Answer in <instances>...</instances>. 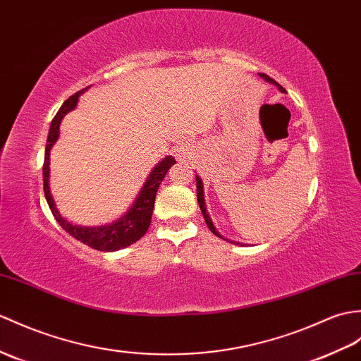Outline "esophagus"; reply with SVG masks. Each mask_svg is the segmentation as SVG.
Returning <instances> with one entry per match:
<instances>
[{
	"instance_id": "esophagus-1",
	"label": "esophagus",
	"mask_w": 361,
	"mask_h": 361,
	"mask_svg": "<svg viewBox=\"0 0 361 361\" xmlns=\"http://www.w3.org/2000/svg\"><path fill=\"white\" fill-rule=\"evenodd\" d=\"M178 157H181V155H178Z\"/></svg>"
}]
</instances>
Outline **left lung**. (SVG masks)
<instances>
[{
    "label": "left lung",
    "instance_id": "1",
    "mask_svg": "<svg viewBox=\"0 0 361 361\" xmlns=\"http://www.w3.org/2000/svg\"><path fill=\"white\" fill-rule=\"evenodd\" d=\"M259 77L262 78H264L267 82H272V85H275L276 87H279L281 92H284V89H283V86H280L279 82H275V80H272L271 77H267L266 73H259ZM197 198H198V204H200V209H201V214H203V216H204V221H206V224H207V228L211 229V232L212 233H215L216 237H220V238H223L220 233H219V231L215 229V226H214V223H212V220H211V216H209V214L206 212V203H204V192H203V181H201V178L198 177L197 175ZM229 241V240H228ZM231 243H235V241H231Z\"/></svg>",
    "mask_w": 361,
    "mask_h": 361
}]
</instances>
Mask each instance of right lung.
I'll return each mask as SVG.
<instances>
[{
  "label": "right lung",
  "mask_w": 361,
  "mask_h": 361,
  "mask_svg": "<svg viewBox=\"0 0 361 361\" xmlns=\"http://www.w3.org/2000/svg\"><path fill=\"white\" fill-rule=\"evenodd\" d=\"M87 89V87H86ZM86 89H81L77 94H73L63 103L60 111L56 112L54 116L52 124H50L49 137H47V145H46V154H44V164H43V186H44V195L49 203L50 211H52L55 220L61 228L69 232L73 238L78 241L85 243L86 246L103 250V252H114V250H120L123 247H128L133 243L138 241L145 233L147 232L150 220H152V212H154V204H155V197L157 190L160 188L163 178L166 177L167 171L171 169V166L175 164L173 157H166L164 160L158 163L154 171L150 172L149 178L146 180L145 186H142L141 192L138 194V198L135 203L129 209L126 215H123L118 221L107 226H99V228H81V226H73L69 221H66L60 212L56 211L54 198L50 195L49 189V154L50 149L55 145V141L60 135V123L63 116L72 111V109L77 106L78 97L82 94Z\"/></svg>",
  "instance_id": "right-lung-1"
}]
</instances>
